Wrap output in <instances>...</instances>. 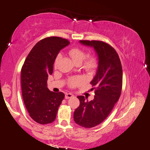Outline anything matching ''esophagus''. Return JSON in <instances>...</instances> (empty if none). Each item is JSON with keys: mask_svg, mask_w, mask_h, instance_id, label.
Segmentation results:
<instances>
[{"mask_svg": "<svg viewBox=\"0 0 150 150\" xmlns=\"http://www.w3.org/2000/svg\"><path fill=\"white\" fill-rule=\"evenodd\" d=\"M73 97V95L72 94V93H67L65 94V98L66 99H69V98H71Z\"/></svg>", "mask_w": 150, "mask_h": 150, "instance_id": "obj_1", "label": "esophagus"}]
</instances>
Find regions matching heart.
Returning a JSON list of instances; mask_svg holds the SVG:
<instances>
[{
    "label": "heart",
    "mask_w": 150,
    "mask_h": 150,
    "mask_svg": "<svg viewBox=\"0 0 150 150\" xmlns=\"http://www.w3.org/2000/svg\"><path fill=\"white\" fill-rule=\"evenodd\" d=\"M69 54L74 62L75 64H81L83 60L86 59V54L83 50H81L80 48H71L69 51ZM61 55L59 54L56 58L54 61V66L57 67L58 62H59ZM96 60L93 57H88L84 61L83 64V67L88 72H91L94 70L96 67ZM82 82V79L81 77H73L69 80V84L71 87H75L77 85H79Z\"/></svg>",
    "instance_id": "heart-1"
}]
</instances>
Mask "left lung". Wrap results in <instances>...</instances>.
<instances>
[{
    "label": "left lung",
    "instance_id": "left-lung-1",
    "mask_svg": "<svg viewBox=\"0 0 150 150\" xmlns=\"http://www.w3.org/2000/svg\"><path fill=\"white\" fill-rule=\"evenodd\" d=\"M79 42L93 48L98 64L96 73L90 82L96 87L94 99L88 101L83 96H77L80 105L75 110L73 118L80 126L91 128L106 119L119 99L122 70L117 52L109 44L98 40H80Z\"/></svg>",
    "mask_w": 150,
    "mask_h": 150
}]
</instances>
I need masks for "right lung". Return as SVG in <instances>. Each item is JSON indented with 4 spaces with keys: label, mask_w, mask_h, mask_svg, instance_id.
I'll use <instances>...</instances> for the list:
<instances>
[{
    "label": "right lung",
    "mask_w": 150,
    "mask_h": 150,
    "mask_svg": "<svg viewBox=\"0 0 150 150\" xmlns=\"http://www.w3.org/2000/svg\"><path fill=\"white\" fill-rule=\"evenodd\" d=\"M70 44L60 37L46 38L33 47L21 69V90L30 117L39 124L51 123L64 94L49 90L47 80L60 50Z\"/></svg>",
    "instance_id": "add662e5"
}]
</instances>
